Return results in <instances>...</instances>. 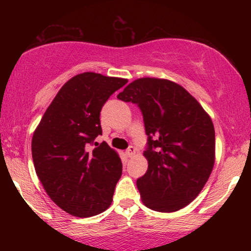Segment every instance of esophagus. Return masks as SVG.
<instances>
[{"mask_svg":"<svg viewBox=\"0 0 251 251\" xmlns=\"http://www.w3.org/2000/svg\"><path fill=\"white\" fill-rule=\"evenodd\" d=\"M135 153H137V149H135L134 146H129V148L126 150V155H127L128 158H132Z\"/></svg>","mask_w":251,"mask_h":251,"instance_id":"obj_1","label":"esophagus"}]
</instances>
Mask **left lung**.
Returning a JSON list of instances; mask_svg holds the SVG:
<instances>
[{
    "instance_id": "obj_1",
    "label": "left lung",
    "mask_w": 251,
    "mask_h": 251,
    "mask_svg": "<svg viewBox=\"0 0 251 251\" xmlns=\"http://www.w3.org/2000/svg\"><path fill=\"white\" fill-rule=\"evenodd\" d=\"M118 99L137 103L144 118L149 168L137 179L143 203L159 212L183 209L200 195L215 164L211 118L185 88L157 77L134 80Z\"/></svg>"
}]
</instances>
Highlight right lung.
Masks as SVG:
<instances>
[{"instance_id":"add662e5","label":"right lung","mask_w":251,"mask_h":251,"mask_svg":"<svg viewBox=\"0 0 251 251\" xmlns=\"http://www.w3.org/2000/svg\"><path fill=\"white\" fill-rule=\"evenodd\" d=\"M122 77L86 72L68 80L46 109L31 139L35 171L47 195L75 217L101 214L111 205L123 164L102 142L100 112L126 85Z\"/></svg>"}]
</instances>
